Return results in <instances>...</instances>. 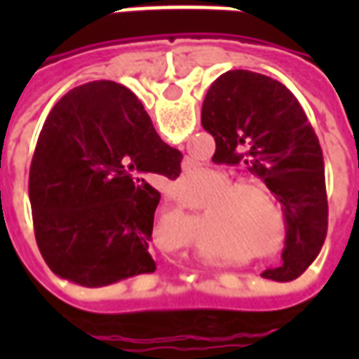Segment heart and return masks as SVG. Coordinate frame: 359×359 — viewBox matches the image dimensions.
<instances>
[{"label":"heart","instance_id":"obj_1","mask_svg":"<svg viewBox=\"0 0 359 359\" xmlns=\"http://www.w3.org/2000/svg\"><path fill=\"white\" fill-rule=\"evenodd\" d=\"M213 177L225 187L208 203L211 233L229 250L250 252L254 257L277 256L285 246L286 211L275 190L262 179L230 182L229 172Z\"/></svg>","mask_w":359,"mask_h":359}]
</instances>
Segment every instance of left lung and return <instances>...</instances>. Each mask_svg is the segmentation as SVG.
Returning a JSON list of instances; mask_svg holds the SVG:
<instances>
[{"label":"left lung","instance_id":"8db88e82","mask_svg":"<svg viewBox=\"0 0 359 359\" xmlns=\"http://www.w3.org/2000/svg\"><path fill=\"white\" fill-rule=\"evenodd\" d=\"M202 126L215 138V163L244 161L285 205L283 265L264 277H300L327 236L323 151L300 102L271 76L226 71L205 94Z\"/></svg>","mask_w":359,"mask_h":359}]
</instances>
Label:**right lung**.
<instances>
[{
	"mask_svg": "<svg viewBox=\"0 0 359 359\" xmlns=\"http://www.w3.org/2000/svg\"><path fill=\"white\" fill-rule=\"evenodd\" d=\"M180 159L123 84L95 81L67 92L43 123L28 177L48 267L86 288L154 273L148 248L161 194L148 180L177 179Z\"/></svg>",
	"mask_w": 359,
	"mask_h": 359,
	"instance_id": "add662e5",
	"label": "right lung"
}]
</instances>
